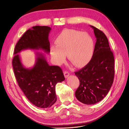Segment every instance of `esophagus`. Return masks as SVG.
<instances>
[{
    "mask_svg": "<svg viewBox=\"0 0 129 129\" xmlns=\"http://www.w3.org/2000/svg\"><path fill=\"white\" fill-rule=\"evenodd\" d=\"M64 76L65 77V78H68V77L70 75L68 71H64Z\"/></svg>",
    "mask_w": 129,
    "mask_h": 129,
    "instance_id": "esophagus-1",
    "label": "esophagus"
}]
</instances>
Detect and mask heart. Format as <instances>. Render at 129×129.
Masks as SVG:
<instances>
[{
	"mask_svg": "<svg viewBox=\"0 0 129 129\" xmlns=\"http://www.w3.org/2000/svg\"><path fill=\"white\" fill-rule=\"evenodd\" d=\"M56 46L50 47V54L56 64L68 59L76 67H82L90 61L93 52L91 37L86 33L73 29L61 32L56 40Z\"/></svg>",
	"mask_w": 129,
	"mask_h": 129,
	"instance_id": "1",
	"label": "heart"
}]
</instances>
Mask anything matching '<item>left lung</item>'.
I'll list each match as a JSON object with an SVG mask.
<instances>
[{
	"label": "left lung",
	"instance_id": "obj_1",
	"mask_svg": "<svg viewBox=\"0 0 129 129\" xmlns=\"http://www.w3.org/2000/svg\"><path fill=\"white\" fill-rule=\"evenodd\" d=\"M90 27L96 38L92 58L84 68L75 73L80 81L75 96L80 102L88 105L97 103L106 96L114 76V58L108 38L102 31Z\"/></svg>",
	"mask_w": 129,
	"mask_h": 129
}]
</instances>
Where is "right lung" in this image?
<instances>
[{
	"label": "right lung",
	"mask_w": 129,
	"mask_h": 129,
	"mask_svg": "<svg viewBox=\"0 0 129 129\" xmlns=\"http://www.w3.org/2000/svg\"><path fill=\"white\" fill-rule=\"evenodd\" d=\"M51 29L46 26H34L28 29L16 44L13 59L15 76L20 88L32 104L41 108H49L56 102L55 86L64 81V74L58 66L49 65L43 52H35V63L31 68L23 65L19 54L27 49L49 54Z\"/></svg>",
	"instance_id": "right-lung-1"
}]
</instances>
